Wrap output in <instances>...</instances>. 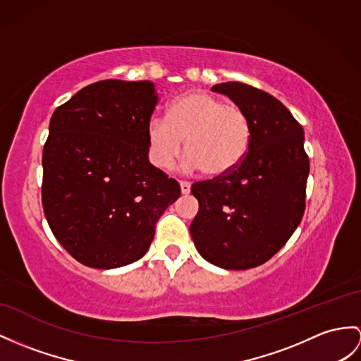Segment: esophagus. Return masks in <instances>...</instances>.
Wrapping results in <instances>:
<instances>
[{
    "instance_id": "obj_1",
    "label": "esophagus",
    "mask_w": 361,
    "mask_h": 361,
    "mask_svg": "<svg viewBox=\"0 0 361 361\" xmlns=\"http://www.w3.org/2000/svg\"><path fill=\"white\" fill-rule=\"evenodd\" d=\"M190 190H191V183L187 182V180H180V191H182V195H188Z\"/></svg>"
}]
</instances>
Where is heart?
<instances>
[{
  "label": "heart",
  "mask_w": 361,
  "mask_h": 361,
  "mask_svg": "<svg viewBox=\"0 0 361 361\" xmlns=\"http://www.w3.org/2000/svg\"><path fill=\"white\" fill-rule=\"evenodd\" d=\"M147 140L152 162L159 169H171L185 140L191 164L217 178L233 171L247 156L251 128L240 105L209 93L191 92L170 104L166 119L150 121Z\"/></svg>",
  "instance_id": "1"
}]
</instances>
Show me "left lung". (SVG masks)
Returning a JSON list of instances; mask_svg holds the SVG:
<instances>
[{
  "label": "left lung",
  "mask_w": 361,
  "mask_h": 361,
  "mask_svg": "<svg viewBox=\"0 0 361 361\" xmlns=\"http://www.w3.org/2000/svg\"><path fill=\"white\" fill-rule=\"evenodd\" d=\"M213 92L247 113L251 142L233 171L192 183L199 211L190 233L213 265L256 268L283 247L303 217L310 174L303 128L282 102L256 87L224 82Z\"/></svg>",
  "instance_id": "8db88e82"
}]
</instances>
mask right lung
I'll use <instances>...</instances> for the list:
<instances>
[{
    "mask_svg": "<svg viewBox=\"0 0 361 361\" xmlns=\"http://www.w3.org/2000/svg\"><path fill=\"white\" fill-rule=\"evenodd\" d=\"M159 96L150 81L105 79L51 114L42 150L41 199L51 233L85 267L139 260L156 222L180 196L148 162L147 128Z\"/></svg>",
    "mask_w": 361,
    "mask_h": 361,
    "instance_id": "1",
    "label": "right lung"
}]
</instances>
